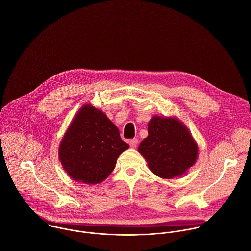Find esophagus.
I'll use <instances>...</instances> for the list:
<instances>
[{
  "label": "esophagus",
  "instance_id": "esophagus-1",
  "mask_svg": "<svg viewBox=\"0 0 251 251\" xmlns=\"http://www.w3.org/2000/svg\"><path fill=\"white\" fill-rule=\"evenodd\" d=\"M137 143H138V140H137L136 138H133V139H131V140L129 141V146H130L131 148H135V147L137 146Z\"/></svg>",
  "mask_w": 251,
  "mask_h": 251
}]
</instances>
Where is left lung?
<instances>
[{
	"label": "left lung",
	"mask_w": 251,
	"mask_h": 251,
	"mask_svg": "<svg viewBox=\"0 0 251 251\" xmlns=\"http://www.w3.org/2000/svg\"><path fill=\"white\" fill-rule=\"evenodd\" d=\"M199 148L186 126L175 116H153L148 136L138 147L149 169L161 179L185 175L198 158Z\"/></svg>",
	"instance_id": "8db88e82"
}]
</instances>
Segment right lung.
Returning <instances> with one entry per match:
<instances>
[{"label":"right lung","mask_w":251,"mask_h":251,"mask_svg":"<svg viewBox=\"0 0 251 251\" xmlns=\"http://www.w3.org/2000/svg\"><path fill=\"white\" fill-rule=\"evenodd\" d=\"M129 148L102 110L83 104L59 146V159L69 177L86 184L102 182L114 170L119 155Z\"/></svg>","instance_id":"obj_1"}]
</instances>
